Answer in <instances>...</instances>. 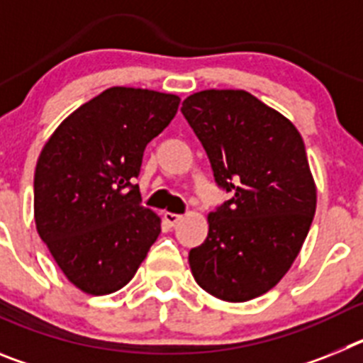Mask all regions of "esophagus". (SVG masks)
I'll list each match as a JSON object with an SVG mask.
<instances>
[{"label":"esophagus","instance_id":"34e87169","mask_svg":"<svg viewBox=\"0 0 363 363\" xmlns=\"http://www.w3.org/2000/svg\"><path fill=\"white\" fill-rule=\"evenodd\" d=\"M182 214H174V213H165L163 214V220L167 221V223H169V225L171 227H174V225H178L179 221H182Z\"/></svg>","mask_w":363,"mask_h":363}]
</instances>
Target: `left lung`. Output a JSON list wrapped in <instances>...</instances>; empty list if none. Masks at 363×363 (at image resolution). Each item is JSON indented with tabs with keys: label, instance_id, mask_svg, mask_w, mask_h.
<instances>
[{
	"label": "left lung",
	"instance_id": "left-lung-1",
	"mask_svg": "<svg viewBox=\"0 0 363 363\" xmlns=\"http://www.w3.org/2000/svg\"><path fill=\"white\" fill-rule=\"evenodd\" d=\"M182 112L229 200L207 216L209 234L189 252L201 289L225 301L271 291L300 252L316 187L300 133L245 91H201Z\"/></svg>",
	"mask_w": 363,
	"mask_h": 363
}]
</instances>
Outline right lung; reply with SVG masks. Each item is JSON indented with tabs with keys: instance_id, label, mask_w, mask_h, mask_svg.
I'll return each instance as SVG.
<instances>
[{
	"instance_id": "1",
	"label": "right lung",
	"mask_w": 363,
	"mask_h": 363,
	"mask_svg": "<svg viewBox=\"0 0 363 363\" xmlns=\"http://www.w3.org/2000/svg\"><path fill=\"white\" fill-rule=\"evenodd\" d=\"M174 94L112 86L63 121L38 158L34 218L69 281L111 294L136 274L162 233L134 179L143 150L176 116Z\"/></svg>"
}]
</instances>
